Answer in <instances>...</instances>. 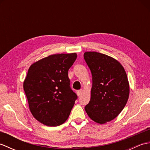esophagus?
Here are the masks:
<instances>
[{"mask_svg": "<svg viewBox=\"0 0 150 150\" xmlns=\"http://www.w3.org/2000/svg\"><path fill=\"white\" fill-rule=\"evenodd\" d=\"M82 90H78L77 91V95L79 97V96H81V95H82Z\"/></svg>", "mask_w": 150, "mask_h": 150, "instance_id": "34e87169", "label": "esophagus"}]
</instances>
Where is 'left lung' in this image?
Returning a JSON list of instances; mask_svg holds the SVG:
<instances>
[{
  "label": "left lung",
  "mask_w": 150,
  "mask_h": 150,
  "mask_svg": "<svg viewBox=\"0 0 150 150\" xmlns=\"http://www.w3.org/2000/svg\"><path fill=\"white\" fill-rule=\"evenodd\" d=\"M84 58L93 82L91 98L85 110L95 122H110L119 115L129 98L126 73L119 62L104 54L87 52Z\"/></svg>",
  "instance_id": "left-lung-1"
}]
</instances>
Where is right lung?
<instances>
[{"instance_id":"obj_1","label":"right lung","mask_w":150,"mask_h":150,"mask_svg":"<svg viewBox=\"0 0 150 150\" xmlns=\"http://www.w3.org/2000/svg\"><path fill=\"white\" fill-rule=\"evenodd\" d=\"M77 57L75 53L55 54L33 63L28 69L24 90L31 114L44 125L65 122L77 99L68 77Z\"/></svg>"}]
</instances>
